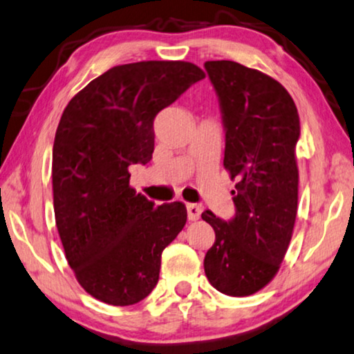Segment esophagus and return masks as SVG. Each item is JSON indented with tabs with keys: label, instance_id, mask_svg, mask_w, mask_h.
<instances>
[{
	"label": "esophagus",
	"instance_id": "34e87169",
	"mask_svg": "<svg viewBox=\"0 0 354 354\" xmlns=\"http://www.w3.org/2000/svg\"><path fill=\"white\" fill-rule=\"evenodd\" d=\"M186 208H187V218H189V221H197L198 218H201L202 208L198 207V205H196V203H187Z\"/></svg>",
	"mask_w": 354,
	"mask_h": 354
}]
</instances>
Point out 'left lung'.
<instances>
[{"label":"left lung","instance_id":"left-lung-1","mask_svg":"<svg viewBox=\"0 0 354 354\" xmlns=\"http://www.w3.org/2000/svg\"><path fill=\"white\" fill-rule=\"evenodd\" d=\"M226 127L225 165L234 181L236 216L226 223L210 210L215 231L203 270L216 290L248 297L277 274L290 243L298 208L295 147L300 117L286 88L266 73L232 61H207Z\"/></svg>","mask_w":354,"mask_h":354}]
</instances>
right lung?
Returning a JSON list of instances; mask_svg holds the SVG:
<instances>
[{
  "mask_svg": "<svg viewBox=\"0 0 354 354\" xmlns=\"http://www.w3.org/2000/svg\"><path fill=\"white\" fill-rule=\"evenodd\" d=\"M205 72L192 62L112 67L71 99L53 146L59 237L77 281L113 306L141 301L158 282L163 248L186 225L181 202L153 207L128 167L153 152V118Z\"/></svg>",
  "mask_w": 354,
  "mask_h": 354,
  "instance_id": "obj_1",
  "label": "right lung"
}]
</instances>
